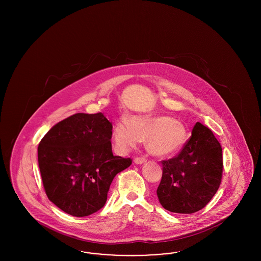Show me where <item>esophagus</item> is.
Wrapping results in <instances>:
<instances>
[{
  "mask_svg": "<svg viewBox=\"0 0 261 261\" xmlns=\"http://www.w3.org/2000/svg\"><path fill=\"white\" fill-rule=\"evenodd\" d=\"M147 162V160L145 159V158H141V156H136L135 159H134V162L137 163V164H142V163H145V162Z\"/></svg>",
  "mask_w": 261,
  "mask_h": 261,
  "instance_id": "esophagus-1",
  "label": "esophagus"
}]
</instances>
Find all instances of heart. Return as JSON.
<instances>
[{
    "mask_svg": "<svg viewBox=\"0 0 261 261\" xmlns=\"http://www.w3.org/2000/svg\"><path fill=\"white\" fill-rule=\"evenodd\" d=\"M145 140L146 148L158 156L174 154L183 148L187 130L181 122L167 115H136L128 121H118L113 129V141L118 150L124 152Z\"/></svg>",
    "mask_w": 261,
    "mask_h": 261,
    "instance_id": "obj_1",
    "label": "heart"
}]
</instances>
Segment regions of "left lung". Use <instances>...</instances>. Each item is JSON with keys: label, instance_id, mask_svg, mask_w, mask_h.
Segmentation results:
<instances>
[{"label": "left lung", "instance_id": "8db88e82", "mask_svg": "<svg viewBox=\"0 0 261 261\" xmlns=\"http://www.w3.org/2000/svg\"><path fill=\"white\" fill-rule=\"evenodd\" d=\"M162 163L156 194L166 211L183 214L200 211L221 184L222 148L211 130L199 122L181 151Z\"/></svg>", "mask_w": 261, "mask_h": 261}]
</instances>
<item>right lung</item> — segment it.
<instances>
[{"mask_svg":"<svg viewBox=\"0 0 261 261\" xmlns=\"http://www.w3.org/2000/svg\"><path fill=\"white\" fill-rule=\"evenodd\" d=\"M112 124L103 113H75L53 126L38 147L46 195L62 211L84 217L99 211L115 175L131 159L113 155Z\"/></svg>","mask_w":261,"mask_h":261,"instance_id":"right-lung-1","label":"right lung"}]
</instances>
